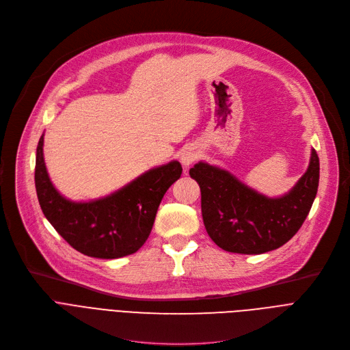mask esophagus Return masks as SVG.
Masks as SVG:
<instances>
[{
    "label": "esophagus",
    "mask_w": 350,
    "mask_h": 350,
    "mask_svg": "<svg viewBox=\"0 0 350 350\" xmlns=\"http://www.w3.org/2000/svg\"><path fill=\"white\" fill-rule=\"evenodd\" d=\"M197 157H198V153L194 149H190V147H189V149L181 152L180 161H181L183 165H185V167H189L190 164H193L197 160Z\"/></svg>",
    "instance_id": "obj_1"
}]
</instances>
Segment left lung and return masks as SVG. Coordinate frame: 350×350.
Listing matches in <instances>:
<instances>
[{"label": "left lung", "instance_id": "left-lung-1", "mask_svg": "<svg viewBox=\"0 0 350 350\" xmlns=\"http://www.w3.org/2000/svg\"><path fill=\"white\" fill-rule=\"evenodd\" d=\"M190 176L201 190V213L211 240L228 252L264 254L288 243L304 224L319 185V157L286 194L267 197L230 172L198 161Z\"/></svg>", "mask_w": 350, "mask_h": 350}]
</instances>
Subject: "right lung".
I'll return each mask as SVG.
<instances>
[{
	"label": "right lung",
	"mask_w": 350,
	"mask_h": 350,
	"mask_svg": "<svg viewBox=\"0 0 350 350\" xmlns=\"http://www.w3.org/2000/svg\"><path fill=\"white\" fill-rule=\"evenodd\" d=\"M181 172V164L173 160L110 196L77 203L53 187L44 160L42 135L36 147L35 189L44 215L70 247L94 258L113 260L135 254L146 243L160 201Z\"/></svg>",
	"instance_id": "obj_1"
}]
</instances>
